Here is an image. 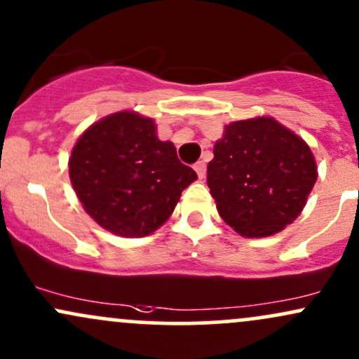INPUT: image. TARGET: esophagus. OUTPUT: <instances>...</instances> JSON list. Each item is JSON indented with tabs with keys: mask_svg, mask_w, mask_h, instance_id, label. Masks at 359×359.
I'll return each instance as SVG.
<instances>
[{
	"mask_svg": "<svg viewBox=\"0 0 359 359\" xmlns=\"http://www.w3.org/2000/svg\"><path fill=\"white\" fill-rule=\"evenodd\" d=\"M194 170L198 173L199 179H204V175H206V163H204V161H198V163L194 165Z\"/></svg>",
	"mask_w": 359,
	"mask_h": 359,
	"instance_id": "34e87169",
	"label": "esophagus"
}]
</instances>
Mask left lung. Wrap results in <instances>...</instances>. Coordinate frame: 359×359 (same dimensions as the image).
<instances>
[{
	"instance_id": "1",
	"label": "left lung",
	"mask_w": 359,
	"mask_h": 359,
	"mask_svg": "<svg viewBox=\"0 0 359 359\" xmlns=\"http://www.w3.org/2000/svg\"><path fill=\"white\" fill-rule=\"evenodd\" d=\"M208 165V187L223 222L247 238L285 230L317 182L309 144L274 117L224 126Z\"/></svg>"
}]
</instances>
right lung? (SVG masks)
Here are the masks:
<instances>
[{
  "label": "right lung",
  "mask_w": 359,
  "mask_h": 359,
  "mask_svg": "<svg viewBox=\"0 0 359 359\" xmlns=\"http://www.w3.org/2000/svg\"><path fill=\"white\" fill-rule=\"evenodd\" d=\"M68 167L86 215L126 238L158 230L198 179L173 143L158 140L155 121L135 110L93 122L74 143Z\"/></svg>",
  "instance_id": "add662e5"
}]
</instances>
